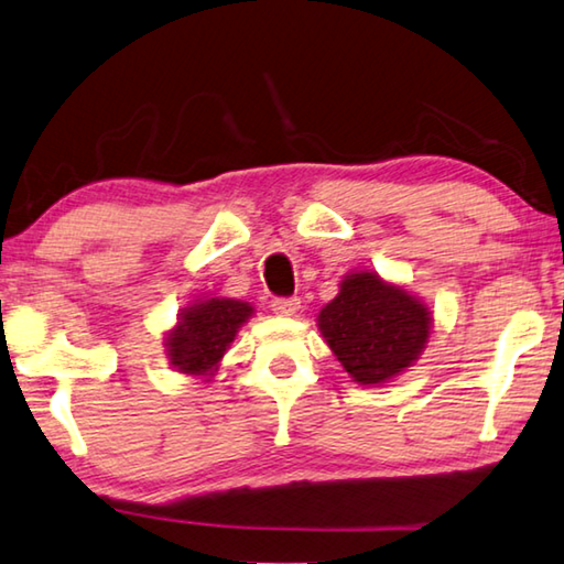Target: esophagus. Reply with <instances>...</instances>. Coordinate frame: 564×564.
<instances>
[{
  "label": "esophagus",
  "mask_w": 564,
  "mask_h": 564,
  "mask_svg": "<svg viewBox=\"0 0 564 564\" xmlns=\"http://www.w3.org/2000/svg\"><path fill=\"white\" fill-rule=\"evenodd\" d=\"M299 306H301L299 299H273L271 301L273 314H279V316H296Z\"/></svg>",
  "instance_id": "1"
}]
</instances>
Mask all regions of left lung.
Segmentation results:
<instances>
[{
  "label": "left lung",
  "mask_w": 564,
  "mask_h": 564,
  "mask_svg": "<svg viewBox=\"0 0 564 564\" xmlns=\"http://www.w3.org/2000/svg\"><path fill=\"white\" fill-rule=\"evenodd\" d=\"M318 330L348 377L366 387L399 377L422 356L432 314L401 285L356 271L321 308Z\"/></svg>",
  "instance_id": "1"
}]
</instances>
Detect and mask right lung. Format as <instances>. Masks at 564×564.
<instances>
[{"label": "right lung", "mask_w": 564, "mask_h": 564, "mask_svg": "<svg viewBox=\"0 0 564 564\" xmlns=\"http://www.w3.org/2000/svg\"><path fill=\"white\" fill-rule=\"evenodd\" d=\"M253 306L236 299H205L183 308L165 338L167 359L181 373L210 379Z\"/></svg>", "instance_id": "1"}]
</instances>
